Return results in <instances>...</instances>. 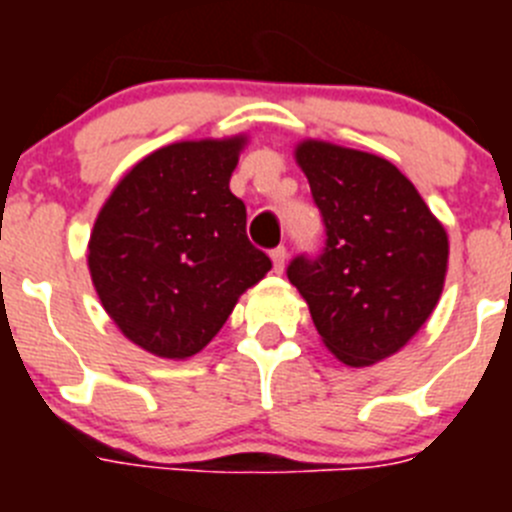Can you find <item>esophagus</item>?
Returning a JSON list of instances; mask_svg holds the SVG:
<instances>
[{"label": "esophagus", "mask_w": 512, "mask_h": 512, "mask_svg": "<svg viewBox=\"0 0 512 512\" xmlns=\"http://www.w3.org/2000/svg\"><path fill=\"white\" fill-rule=\"evenodd\" d=\"M271 261H274V271H277V274H282L284 264H287V248L284 246L274 248V251H271Z\"/></svg>", "instance_id": "1"}]
</instances>
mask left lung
<instances>
[{
    "label": "left lung",
    "instance_id": "left-lung-1",
    "mask_svg": "<svg viewBox=\"0 0 512 512\" xmlns=\"http://www.w3.org/2000/svg\"><path fill=\"white\" fill-rule=\"evenodd\" d=\"M295 161L325 223V251L297 256L289 282L325 348L346 366L390 359L431 318L449 271V235L387 158L302 140Z\"/></svg>",
    "mask_w": 512,
    "mask_h": 512
}]
</instances>
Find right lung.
Wrapping results in <instances>:
<instances>
[{
  "instance_id": "right-lung-1",
  "label": "right lung",
  "mask_w": 512,
  "mask_h": 512,
  "mask_svg": "<svg viewBox=\"0 0 512 512\" xmlns=\"http://www.w3.org/2000/svg\"><path fill=\"white\" fill-rule=\"evenodd\" d=\"M246 135L179 140L140 158L94 220L87 264L104 312L161 359L200 354L271 269L230 192Z\"/></svg>"
}]
</instances>
